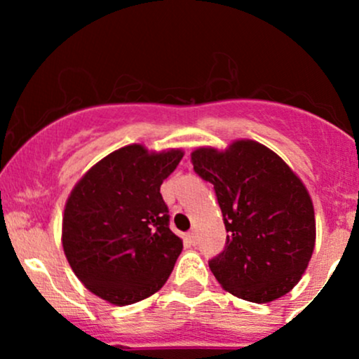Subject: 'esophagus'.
<instances>
[{"label": "esophagus", "instance_id": "1", "mask_svg": "<svg viewBox=\"0 0 359 359\" xmlns=\"http://www.w3.org/2000/svg\"><path fill=\"white\" fill-rule=\"evenodd\" d=\"M189 241H191L192 245H197V243H199V238H197V233L196 231L189 233Z\"/></svg>", "mask_w": 359, "mask_h": 359}]
</instances>
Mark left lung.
Listing matches in <instances>:
<instances>
[{"instance_id": "obj_1", "label": "left lung", "mask_w": 359, "mask_h": 359, "mask_svg": "<svg viewBox=\"0 0 359 359\" xmlns=\"http://www.w3.org/2000/svg\"><path fill=\"white\" fill-rule=\"evenodd\" d=\"M194 170L211 182L228 236L209 269L224 290L266 304L302 278L316 246V216L299 175L269 147L236 140L226 150L199 147Z\"/></svg>"}]
</instances>
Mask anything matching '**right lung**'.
<instances>
[{
  "mask_svg": "<svg viewBox=\"0 0 359 359\" xmlns=\"http://www.w3.org/2000/svg\"><path fill=\"white\" fill-rule=\"evenodd\" d=\"M182 156L180 148H118L94 163L67 197L65 258L84 287L113 306L150 297L174 270L184 246L168 228L160 185Z\"/></svg>",
  "mask_w": 359,
  "mask_h": 359,
  "instance_id": "obj_1",
  "label": "right lung"
}]
</instances>
